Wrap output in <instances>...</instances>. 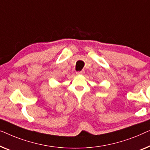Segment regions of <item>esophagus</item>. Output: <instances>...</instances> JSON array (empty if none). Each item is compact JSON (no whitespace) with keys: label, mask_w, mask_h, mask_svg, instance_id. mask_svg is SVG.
Masks as SVG:
<instances>
[{"label":"esophagus","mask_w":150,"mask_h":150,"mask_svg":"<svg viewBox=\"0 0 150 150\" xmlns=\"http://www.w3.org/2000/svg\"><path fill=\"white\" fill-rule=\"evenodd\" d=\"M84 71H78V72H77V75H83L84 74Z\"/></svg>","instance_id":"34e87169"}]
</instances>
